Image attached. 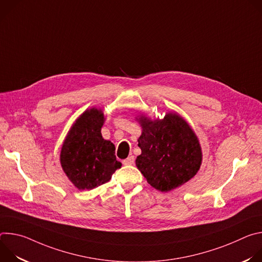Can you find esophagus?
Returning <instances> with one entry per match:
<instances>
[{"label": "esophagus", "mask_w": 262, "mask_h": 262, "mask_svg": "<svg viewBox=\"0 0 262 262\" xmlns=\"http://www.w3.org/2000/svg\"><path fill=\"white\" fill-rule=\"evenodd\" d=\"M134 162H135V158H134L133 156H129L127 159H125V160L123 161V164H124V165H133Z\"/></svg>", "instance_id": "esophagus-1"}]
</instances>
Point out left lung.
<instances>
[{
  "mask_svg": "<svg viewBox=\"0 0 262 262\" xmlns=\"http://www.w3.org/2000/svg\"><path fill=\"white\" fill-rule=\"evenodd\" d=\"M142 134L138 139L141 155L136 166L152 188L170 192L188 182L200 170L202 149L198 137L176 112L164 118L136 117Z\"/></svg>",
  "mask_w": 262,
  "mask_h": 262,
  "instance_id": "8db88e82",
  "label": "left lung"
}]
</instances>
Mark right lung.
<instances>
[{"mask_svg":"<svg viewBox=\"0 0 262 262\" xmlns=\"http://www.w3.org/2000/svg\"><path fill=\"white\" fill-rule=\"evenodd\" d=\"M104 120L101 108H87L73 122L62 144L61 167L80 191L107 182L122 166L116 160L115 145L101 136Z\"/></svg>","mask_w":262,"mask_h":262,"instance_id":"1","label":"right lung"}]
</instances>
